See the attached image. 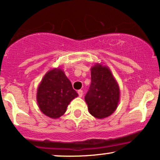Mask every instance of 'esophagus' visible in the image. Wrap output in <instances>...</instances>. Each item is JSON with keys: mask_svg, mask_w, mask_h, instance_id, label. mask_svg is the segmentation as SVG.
I'll return each instance as SVG.
<instances>
[{"mask_svg": "<svg viewBox=\"0 0 160 160\" xmlns=\"http://www.w3.org/2000/svg\"><path fill=\"white\" fill-rule=\"evenodd\" d=\"M78 95H79V96H80V97H82V95H83V92H82V90H81V89L78 90Z\"/></svg>", "mask_w": 160, "mask_h": 160, "instance_id": "1", "label": "esophagus"}]
</instances>
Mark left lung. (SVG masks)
Listing matches in <instances>:
<instances>
[{
    "mask_svg": "<svg viewBox=\"0 0 160 160\" xmlns=\"http://www.w3.org/2000/svg\"><path fill=\"white\" fill-rule=\"evenodd\" d=\"M91 85L85 96L90 114L97 118L108 117L116 109L119 88L107 67L95 65L91 70Z\"/></svg>",
    "mask_w": 160,
    "mask_h": 160,
    "instance_id": "left-lung-1",
    "label": "left lung"
}]
</instances>
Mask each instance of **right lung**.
I'll use <instances>...</instances> for the list:
<instances>
[{
	"mask_svg": "<svg viewBox=\"0 0 160 160\" xmlns=\"http://www.w3.org/2000/svg\"><path fill=\"white\" fill-rule=\"evenodd\" d=\"M78 96L64 72L53 69L45 74L38 86L37 101L44 114L57 118L64 114L69 103Z\"/></svg>",
	"mask_w": 160,
	"mask_h": 160,
	"instance_id": "right-lung-1",
	"label": "right lung"
}]
</instances>
